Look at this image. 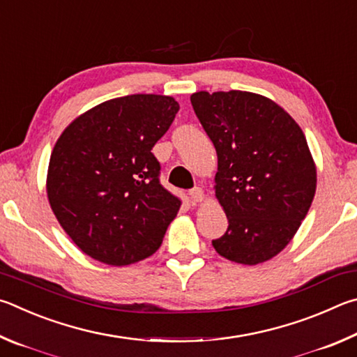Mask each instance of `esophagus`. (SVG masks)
Listing matches in <instances>:
<instances>
[{
    "mask_svg": "<svg viewBox=\"0 0 357 357\" xmlns=\"http://www.w3.org/2000/svg\"><path fill=\"white\" fill-rule=\"evenodd\" d=\"M190 197H191V201L192 202H202V199H204V191H202V188H199V186H196V188H192V190H190Z\"/></svg>",
    "mask_w": 357,
    "mask_h": 357,
    "instance_id": "obj_1",
    "label": "esophagus"
}]
</instances>
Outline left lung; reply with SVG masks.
I'll return each mask as SVG.
<instances>
[{
	"label": "left lung",
	"mask_w": 357,
	"mask_h": 357,
	"mask_svg": "<svg viewBox=\"0 0 357 357\" xmlns=\"http://www.w3.org/2000/svg\"><path fill=\"white\" fill-rule=\"evenodd\" d=\"M191 105L216 149L215 190L229 220L226 234L211 245L236 264L273 259L315 196L317 169L303 130L259 93L201 91Z\"/></svg>",
	"instance_id": "1"
}]
</instances>
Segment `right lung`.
I'll use <instances>...</instances> for the list:
<instances>
[{"mask_svg": "<svg viewBox=\"0 0 357 357\" xmlns=\"http://www.w3.org/2000/svg\"><path fill=\"white\" fill-rule=\"evenodd\" d=\"M178 109L172 97L135 93L97 105L62 131L47 195L62 229L89 257L123 266L161 246L182 201L162 188L152 149Z\"/></svg>", "mask_w": 357, "mask_h": 357, "instance_id": "1", "label": "right lung"}]
</instances>
